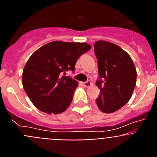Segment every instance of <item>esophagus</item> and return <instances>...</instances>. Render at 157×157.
<instances>
[{"instance_id":"1","label":"esophagus","mask_w":157,"mask_h":157,"mask_svg":"<svg viewBox=\"0 0 157 157\" xmlns=\"http://www.w3.org/2000/svg\"><path fill=\"white\" fill-rule=\"evenodd\" d=\"M82 84L85 87H89V86H90L92 85V82H91L90 81H86V82H83Z\"/></svg>"}]
</instances>
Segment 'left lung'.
Masks as SVG:
<instances>
[{
  "mask_svg": "<svg viewBox=\"0 0 157 157\" xmlns=\"http://www.w3.org/2000/svg\"><path fill=\"white\" fill-rule=\"evenodd\" d=\"M98 59L100 79L97 86L100 95L98 109L105 113H112L130 101L135 88L137 71L132 59L120 46L106 41L94 44Z\"/></svg>",
  "mask_w": 157,
  "mask_h": 157,
  "instance_id": "1",
  "label": "left lung"
}]
</instances>
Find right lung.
I'll list each match as a JSON object with an SVG mask.
<instances>
[{"label":"right lung","mask_w":157,"mask_h":157,"mask_svg":"<svg viewBox=\"0 0 157 157\" xmlns=\"http://www.w3.org/2000/svg\"><path fill=\"white\" fill-rule=\"evenodd\" d=\"M90 48L85 42L54 41L32 54L23 68L22 82L37 109L47 114H59L68 108L78 82L62 74L74 71L79 56Z\"/></svg>","instance_id":"right-lung-1"}]
</instances>
